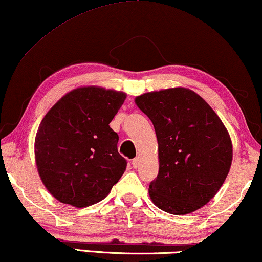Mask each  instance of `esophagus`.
<instances>
[{"mask_svg": "<svg viewBox=\"0 0 262 262\" xmlns=\"http://www.w3.org/2000/svg\"><path fill=\"white\" fill-rule=\"evenodd\" d=\"M140 164H141V159H140V158H135V159L132 160V166H134L135 169H137V167L140 166Z\"/></svg>", "mask_w": 262, "mask_h": 262, "instance_id": "1", "label": "esophagus"}]
</instances>
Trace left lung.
<instances>
[{
  "mask_svg": "<svg viewBox=\"0 0 262 262\" xmlns=\"http://www.w3.org/2000/svg\"><path fill=\"white\" fill-rule=\"evenodd\" d=\"M135 102L153 122L158 140L159 172L149 185L151 202L173 215L204 206L232 164L231 137L221 119L185 87L143 93Z\"/></svg>",
  "mask_w": 262,
  "mask_h": 262,
  "instance_id": "1",
  "label": "left lung"
}]
</instances>
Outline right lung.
Returning a JSON list of instances; mask_svg holds the SVG:
<instances>
[{"mask_svg":"<svg viewBox=\"0 0 262 262\" xmlns=\"http://www.w3.org/2000/svg\"><path fill=\"white\" fill-rule=\"evenodd\" d=\"M125 98L114 90L79 87L42 119L35 159L42 183L57 200L86 208L104 199L120 180L127 161L109 124Z\"/></svg>","mask_w":262,"mask_h":262,"instance_id":"1","label":"right lung"}]
</instances>
